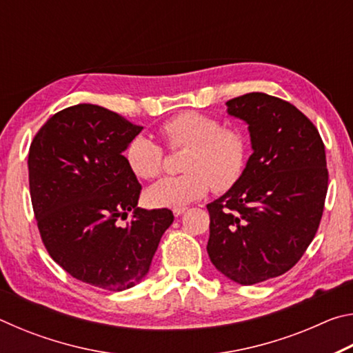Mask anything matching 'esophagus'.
Segmentation results:
<instances>
[{
	"mask_svg": "<svg viewBox=\"0 0 353 353\" xmlns=\"http://www.w3.org/2000/svg\"><path fill=\"white\" fill-rule=\"evenodd\" d=\"M185 210H187V207H182V208H174V216H181L182 213H185Z\"/></svg>",
	"mask_w": 353,
	"mask_h": 353,
	"instance_id": "obj_1",
	"label": "esophagus"
}]
</instances>
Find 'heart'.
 I'll return each instance as SVG.
<instances>
[{
    "label": "heart",
    "mask_w": 353,
    "mask_h": 353,
    "mask_svg": "<svg viewBox=\"0 0 353 353\" xmlns=\"http://www.w3.org/2000/svg\"><path fill=\"white\" fill-rule=\"evenodd\" d=\"M160 134L170 148L187 152L182 157V176L166 177L146 191V201L154 207H187L212 187L216 191L234 187L246 170V135L234 128H221L216 118L182 112L166 119ZM126 162L135 176L154 179L162 172L163 151L157 141L137 135L126 148Z\"/></svg>",
    "instance_id": "1"
}]
</instances>
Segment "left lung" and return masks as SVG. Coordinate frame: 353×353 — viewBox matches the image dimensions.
I'll list each match as a JSON object with an SVG mask.
<instances>
[{
	"label": "left lung",
	"mask_w": 353,
	"mask_h": 353,
	"mask_svg": "<svg viewBox=\"0 0 353 353\" xmlns=\"http://www.w3.org/2000/svg\"><path fill=\"white\" fill-rule=\"evenodd\" d=\"M225 105L248 124L252 155L240 181L207 205V252L232 282L255 285L290 271L313 241L328 185L325 148L283 99L248 93Z\"/></svg>",
	"instance_id": "obj_1"
}]
</instances>
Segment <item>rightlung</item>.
<instances>
[{
	"mask_svg": "<svg viewBox=\"0 0 353 353\" xmlns=\"http://www.w3.org/2000/svg\"><path fill=\"white\" fill-rule=\"evenodd\" d=\"M141 126L109 109L77 104L43 124L29 148L32 208L51 259L70 276L124 291L148 276L168 208H139L141 185L123 152ZM133 213L119 226L117 219Z\"/></svg>",
	"mask_w": 353,
	"mask_h": 353,
	"instance_id": "right-lung-1",
	"label": "right lung"
}]
</instances>
